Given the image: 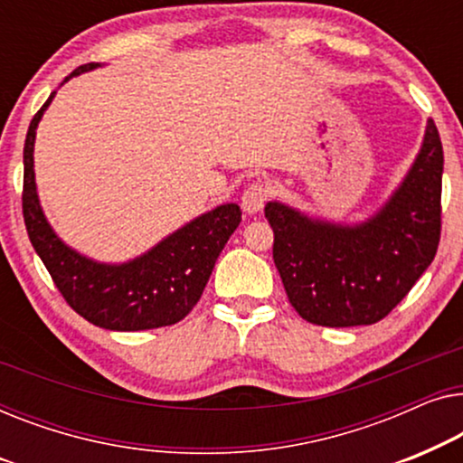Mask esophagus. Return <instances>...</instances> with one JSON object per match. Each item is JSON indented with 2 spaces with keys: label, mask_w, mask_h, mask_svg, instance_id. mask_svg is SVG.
I'll list each match as a JSON object with an SVG mask.
<instances>
[{
  "label": "esophagus",
  "mask_w": 463,
  "mask_h": 463,
  "mask_svg": "<svg viewBox=\"0 0 463 463\" xmlns=\"http://www.w3.org/2000/svg\"><path fill=\"white\" fill-rule=\"evenodd\" d=\"M266 199H269V186L262 182H253L241 194V207L245 213H258L264 207Z\"/></svg>",
  "instance_id": "esophagus-1"
}]
</instances>
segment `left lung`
Returning <instances> with one entry per match:
<instances>
[{
  "instance_id": "8db88e82",
  "label": "left lung",
  "mask_w": 463,
  "mask_h": 463,
  "mask_svg": "<svg viewBox=\"0 0 463 463\" xmlns=\"http://www.w3.org/2000/svg\"><path fill=\"white\" fill-rule=\"evenodd\" d=\"M442 161L439 129L428 119L405 178L363 222L266 203L272 260L299 317L323 327L373 325L411 291L439 250Z\"/></svg>"
}]
</instances>
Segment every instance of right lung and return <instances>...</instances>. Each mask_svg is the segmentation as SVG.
Returning <instances> with one entry per match:
<instances>
[{"instance_id":"obj_1","label":"right lung","mask_w":463,"mask_h":463,"mask_svg":"<svg viewBox=\"0 0 463 463\" xmlns=\"http://www.w3.org/2000/svg\"><path fill=\"white\" fill-rule=\"evenodd\" d=\"M99 67L100 62L81 64L62 83ZM54 94L31 119L24 140L23 216L31 245L71 308L96 327L142 331L182 321L199 302L220 251L237 231L241 207L237 203L213 207L121 264L99 262L75 251L50 226L35 184V132Z\"/></svg>"}]
</instances>
